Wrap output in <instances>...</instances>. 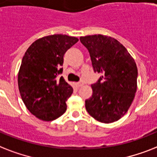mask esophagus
I'll return each instance as SVG.
<instances>
[{"mask_svg": "<svg viewBox=\"0 0 157 157\" xmlns=\"http://www.w3.org/2000/svg\"><path fill=\"white\" fill-rule=\"evenodd\" d=\"M76 85L77 86V87H81V86H83V85H84V83H83V82H77L76 84Z\"/></svg>", "mask_w": 157, "mask_h": 157, "instance_id": "1", "label": "esophagus"}]
</instances>
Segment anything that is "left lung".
<instances>
[{"label":"left lung","instance_id":"obj_1","mask_svg":"<svg viewBox=\"0 0 157 157\" xmlns=\"http://www.w3.org/2000/svg\"><path fill=\"white\" fill-rule=\"evenodd\" d=\"M89 50L95 72L101 74L85 100L88 113L98 122L114 123L127 112L137 90L138 69L124 46L112 37L94 34L80 38Z\"/></svg>","mask_w":157,"mask_h":157}]
</instances>
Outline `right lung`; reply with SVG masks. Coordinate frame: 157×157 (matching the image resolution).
I'll list each match as a JSON object with an SVG mask.
<instances>
[{
  "label": "right lung",
  "instance_id": "right-lung-1",
  "mask_svg": "<svg viewBox=\"0 0 157 157\" xmlns=\"http://www.w3.org/2000/svg\"><path fill=\"white\" fill-rule=\"evenodd\" d=\"M78 40L66 34L48 35L34 41L24 55L17 75L19 92L28 110L40 120H55L67 109L73 89L57 76L63 72L65 52Z\"/></svg>",
  "mask_w": 157,
  "mask_h": 157
}]
</instances>
